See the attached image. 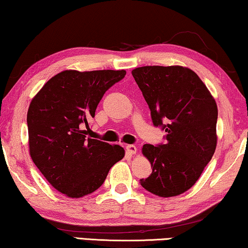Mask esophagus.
I'll list each match as a JSON object with an SVG mask.
<instances>
[{
    "instance_id": "esophagus-1",
    "label": "esophagus",
    "mask_w": 248,
    "mask_h": 248,
    "mask_svg": "<svg viewBox=\"0 0 248 248\" xmlns=\"http://www.w3.org/2000/svg\"><path fill=\"white\" fill-rule=\"evenodd\" d=\"M125 150L130 155H135L137 153V147L134 145H127L125 146Z\"/></svg>"
}]
</instances>
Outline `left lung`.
I'll use <instances>...</instances> for the list:
<instances>
[{
  "label": "left lung",
  "instance_id": "obj_1",
  "mask_svg": "<svg viewBox=\"0 0 248 248\" xmlns=\"http://www.w3.org/2000/svg\"><path fill=\"white\" fill-rule=\"evenodd\" d=\"M132 76L165 143L142 147L153 172L140 185L160 197L193 187L216 149V102L193 70L183 66H141Z\"/></svg>",
  "mask_w": 248,
  "mask_h": 248
}]
</instances>
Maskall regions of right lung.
I'll list each match as a JSON object with an SVG mask.
<instances>
[{"label": "right lung", "instance_id": "1", "mask_svg": "<svg viewBox=\"0 0 248 248\" xmlns=\"http://www.w3.org/2000/svg\"><path fill=\"white\" fill-rule=\"evenodd\" d=\"M124 76V70H65L51 78L29 107L32 160L47 182L68 197L97 190L124 156L123 147L87 138L84 130L106 91Z\"/></svg>", "mask_w": 248, "mask_h": 248}]
</instances>
